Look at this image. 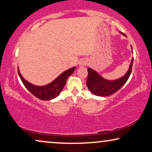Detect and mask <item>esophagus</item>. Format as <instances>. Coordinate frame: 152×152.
<instances>
[{
  "instance_id": "obj_1",
  "label": "esophagus",
  "mask_w": 152,
  "mask_h": 152,
  "mask_svg": "<svg viewBox=\"0 0 152 152\" xmlns=\"http://www.w3.org/2000/svg\"><path fill=\"white\" fill-rule=\"evenodd\" d=\"M79 67H84V66L87 65V61H86V60H81V61H79Z\"/></svg>"
}]
</instances>
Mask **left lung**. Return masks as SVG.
Listing matches in <instances>:
<instances>
[{"instance_id": "obj_1", "label": "left lung", "mask_w": 152, "mask_h": 152, "mask_svg": "<svg viewBox=\"0 0 152 152\" xmlns=\"http://www.w3.org/2000/svg\"><path fill=\"white\" fill-rule=\"evenodd\" d=\"M120 33L122 35L126 36L124 33L121 32V31ZM131 48L132 50V46ZM132 52H133V50H132ZM133 61L134 58H132L129 69L125 75L121 76V78L115 79V80H107V79L104 78L96 71L91 69V68H88L87 69L88 76L87 79V86L88 87L89 90L93 94L98 96H108L116 92L125 84L129 78L132 72Z\"/></svg>"}]
</instances>
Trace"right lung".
<instances>
[{
	"label": "right lung",
	"instance_id": "add662e5",
	"mask_svg": "<svg viewBox=\"0 0 152 152\" xmlns=\"http://www.w3.org/2000/svg\"><path fill=\"white\" fill-rule=\"evenodd\" d=\"M75 69L76 67H74L66 70V71L60 74L52 82L50 83L48 85H42V86H38V85H33L25 80L21 75L18 67V72L23 85H25L27 90L30 91L31 94H32L34 96H35L36 98H39L40 100H50L54 99L60 94V93L63 90V87H65L68 77L74 73Z\"/></svg>",
	"mask_w": 152,
	"mask_h": 152
}]
</instances>
